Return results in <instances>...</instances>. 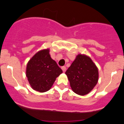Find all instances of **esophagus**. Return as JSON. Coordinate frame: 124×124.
<instances>
[{
  "label": "esophagus",
  "mask_w": 124,
  "mask_h": 124,
  "mask_svg": "<svg viewBox=\"0 0 124 124\" xmlns=\"http://www.w3.org/2000/svg\"><path fill=\"white\" fill-rule=\"evenodd\" d=\"M62 71L64 72H65V71H66V67H65V66H63L62 67Z\"/></svg>",
  "instance_id": "1"
}]
</instances>
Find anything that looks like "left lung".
I'll return each instance as SVG.
<instances>
[{"label":"left lung","instance_id":"left-lung-1","mask_svg":"<svg viewBox=\"0 0 124 124\" xmlns=\"http://www.w3.org/2000/svg\"><path fill=\"white\" fill-rule=\"evenodd\" d=\"M65 74L72 91L79 95L88 94L98 81V69L85 54H78Z\"/></svg>","mask_w":124,"mask_h":124}]
</instances>
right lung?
I'll list each match as a JSON object with an SVG mask.
<instances>
[{
  "label": "right lung",
  "instance_id": "add662e5",
  "mask_svg": "<svg viewBox=\"0 0 124 124\" xmlns=\"http://www.w3.org/2000/svg\"><path fill=\"white\" fill-rule=\"evenodd\" d=\"M62 71L49 54V49L39 50L27 64L26 75L31 87L39 93L48 91Z\"/></svg>",
  "mask_w": 124,
  "mask_h": 124
}]
</instances>
